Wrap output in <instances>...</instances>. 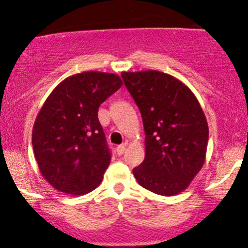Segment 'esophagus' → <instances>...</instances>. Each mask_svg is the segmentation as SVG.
<instances>
[{"instance_id":"1","label":"esophagus","mask_w":248,"mask_h":248,"mask_svg":"<svg viewBox=\"0 0 248 248\" xmlns=\"http://www.w3.org/2000/svg\"><path fill=\"white\" fill-rule=\"evenodd\" d=\"M125 149H126V143H124V144L118 145V146H117V149H116L117 154H118V155H123L124 151H125Z\"/></svg>"}]
</instances>
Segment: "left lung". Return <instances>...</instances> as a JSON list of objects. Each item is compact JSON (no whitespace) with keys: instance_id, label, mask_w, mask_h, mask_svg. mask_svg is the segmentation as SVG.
<instances>
[{"instance_id":"8db88e82","label":"left lung","mask_w":248,"mask_h":248,"mask_svg":"<svg viewBox=\"0 0 248 248\" xmlns=\"http://www.w3.org/2000/svg\"><path fill=\"white\" fill-rule=\"evenodd\" d=\"M122 78L145 131V157L134 169L136 180L158 195H177L206 161L208 124L203 110L187 85L170 74L122 72Z\"/></svg>"}]
</instances>
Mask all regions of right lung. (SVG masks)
<instances>
[{"mask_svg":"<svg viewBox=\"0 0 248 248\" xmlns=\"http://www.w3.org/2000/svg\"><path fill=\"white\" fill-rule=\"evenodd\" d=\"M122 85L117 74L81 72L48 95L34 123L31 143L40 172L53 188L84 195L100 185L111 154L98 108Z\"/></svg>","mask_w":248,"mask_h":248,"instance_id":"right-lung-1","label":"right lung"}]
</instances>
